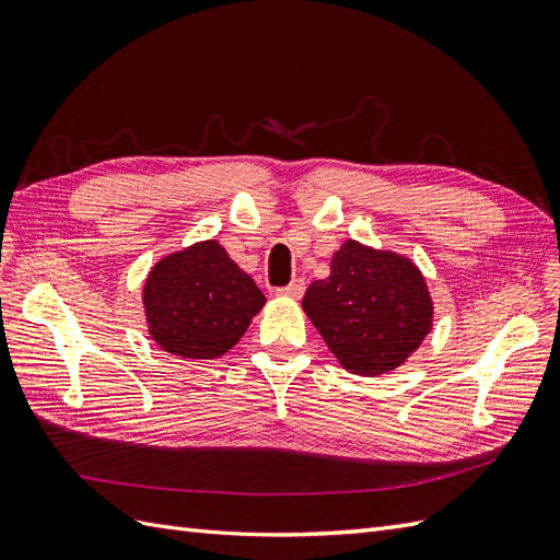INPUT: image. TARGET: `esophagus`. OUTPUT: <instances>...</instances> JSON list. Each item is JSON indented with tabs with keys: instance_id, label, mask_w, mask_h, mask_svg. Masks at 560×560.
Here are the masks:
<instances>
[{
	"instance_id": "obj_1",
	"label": "esophagus",
	"mask_w": 560,
	"mask_h": 560,
	"mask_svg": "<svg viewBox=\"0 0 560 560\" xmlns=\"http://www.w3.org/2000/svg\"><path fill=\"white\" fill-rule=\"evenodd\" d=\"M303 292H306V282H303L301 278L292 280L287 287H280L278 290V296H290V299H301Z\"/></svg>"
}]
</instances>
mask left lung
Wrapping results in <instances>:
<instances>
[{
  "label": "left lung",
  "mask_w": 560,
  "mask_h": 560,
  "mask_svg": "<svg viewBox=\"0 0 560 560\" xmlns=\"http://www.w3.org/2000/svg\"><path fill=\"white\" fill-rule=\"evenodd\" d=\"M331 273L315 280L301 306L343 369L383 376L401 366L434 325V303L420 268L393 249L346 241Z\"/></svg>",
  "instance_id": "obj_1"
}]
</instances>
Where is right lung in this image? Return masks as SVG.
<instances>
[{
  "instance_id": "add662e5",
  "label": "right lung",
  "mask_w": 560,
  "mask_h": 560,
  "mask_svg": "<svg viewBox=\"0 0 560 560\" xmlns=\"http://www.w3.org/2000/svg\"><path fill=\"white\" fill-rule=\"evenodd\" d=\"M264 303L257 282L214 238L165 254L142 287L151 341L182 360L222 358Z\"/></svg>"
}]
</instances>
